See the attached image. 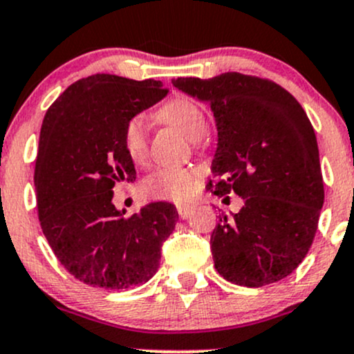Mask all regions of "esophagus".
Here are the masks:
<instances>
[{"instance_id": "esophagus-1", "label": "esophagus", "mask_w": 354, "mask_h": 354, "mask_svg": "<svg viewBox=\"0 0 354 354\" xmlns=\"http://www.w3.org/2000/svg\"><path fill=\"white\" fill-rule=\"evenodd\" d=\"M176 208H178V214H180V218H181V219L189 218V214L193 213V208H191V206H183V205H178Z\"/></svg>"}]
</instances>
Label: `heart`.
Listing matches in <instances>:
<instances>
[{
  "mask_svg": "<svg viewBox=\"0 0 354 354\" xmlns=\"http://www.w3.org/2000/svg\"><path fill=\"white\" fill-rule=\"evenodd\" d=\"M156 118L161 123L173 126L189 140L198 141L208 131V120L200 104L188 98H174L158 109ZM124 151L133 163H145L148 151L145 120L133 116L123 131ZM203 173L196 168L168 166L149 174L143 181L146 196L158 200H171L174 203H188L196 194L201 185Z\"/></svg>",
  "mask_w": 354,
  "mask_h": 354,
  "instance_id": "1",
  "label": "heart"
}]
</instances>
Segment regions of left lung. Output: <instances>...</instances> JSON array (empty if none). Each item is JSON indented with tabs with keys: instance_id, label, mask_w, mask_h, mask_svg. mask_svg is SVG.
<instances>
[{
	"instance_id": "1",
	"label": "left lung",
	"mask_w": 354,
	"mask_h": 354,
	"mask_svg": "<svg viewBox=\"0 0 354 354\" xmlns=\"http://www.w3.org/2000/svg\"><path fill=\"white\" fill-rule=\"evenodd\" d=\"M173 86L213 111L211 193L233 191L245 201L211 233L214 268L248 288L286 278L311 248L324 201L318 143L301 104L273 81L241 73L178 78Z\"/></svg>"
}]
</instances>
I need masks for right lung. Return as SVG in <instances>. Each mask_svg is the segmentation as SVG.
I'll list each match as a JSON object with an SVG mask.
<instances>
[{
	"label": "right lung",
	"mask_w": 354,
	"mask_h": 354,
	"mask_svg": "<svg viewBox=\"0 0 354 354\" xmlns=\"http://www.w3.org/2000/svg\"><path fill=\"white\" fill-rule=\"evenodd\" d=\"M166 95L161 81L93 75L46 111L35 166L38 216L53 253L81 283L128 290L160 268L176 208L156 201L124 216L111 200L118 181L136 180L123 146L126 123Z\"/></svg>",
	"instance_id": "add662e5"
}]
</instances>
